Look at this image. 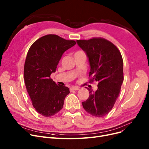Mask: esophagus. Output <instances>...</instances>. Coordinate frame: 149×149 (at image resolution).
I'll use <instances>...</instances> for the list:
<instances>
[{
  "mask_svg": "<svg viewBox=\"0 0 149 149\" xmlns=\"http://www.w3.org/2000/svg\"><path fill=\"white\" fill-rule=\"evenodd\" d=\"M79 89H80L79 87L74 86V87H72V88H70V91L72 92V91H77V90H79Z\"/></svg>",
  "mask_w": 149,
  "mask_h": 149,
  "instance_id": "1",
  "label": "esophagus"
}]
</instances>
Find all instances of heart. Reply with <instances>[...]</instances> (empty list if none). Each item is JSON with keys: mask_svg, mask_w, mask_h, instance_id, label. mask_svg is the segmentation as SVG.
Listing matches in <instances>:
<instances>
[{"mask_svg": "<svg viewBox=\"0 0 149 149\" xmlns=\"http://www.w3.org/2000/svg\"><path fill=\"white\" fill-rule=\"evenodd\" d=\"M82 52V51H78V52Z\"/></svg>", "mask_w": 149, "mask_h": 149, "instance_id": "heart-1", "label": "heart"}]
</instances>
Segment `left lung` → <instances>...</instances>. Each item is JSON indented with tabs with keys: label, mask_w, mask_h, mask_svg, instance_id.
I'll return each mask as SVG.
<instances>
[{
	"label": "left lung",
	"mask_w": 149,
	"mask_h": 149,
	"mask_svg": "<svg viewBox=\"0 0 149 149\" xmlns=\"http://www.w3.org/2000/svg\"><path fill=\"white\" fill-rule=\"evenodd\" d=\"M77 43L89 58V81L98 83L96 91L88 89L89 97L82 103L83 107L92 116H104L112 109L124 80L121 52L114 44L101 37L78 40Z\"/></svg>",
	"instance_id": "obj_1"
}]
</instances>
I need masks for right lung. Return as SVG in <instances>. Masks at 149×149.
I'll return each instance as SVG.
<instances>
[{"mask_svg":"<svg viewBox=\"0 0 149 149\" xmlns=\"http://www.w3.org/2000/svg\"><path fill=\"white\" fill-rule=\"evenodd\" d=\"M76 44L55 34L38 38L31 46L24 65L27 92L36 111L45 117L57 113L63 106L69 89L51 79L63 54Z\"/></svg>","mask_w":149,"mask_h":149,"instance_id":"1","label":"right lung"}]
</instances>
